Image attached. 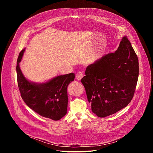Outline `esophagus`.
<instances>
[{
	"instance_id": "obj_1",
	"label": "esophagus",
	"mask_w": 153,
	"mask_h": 153,
	"mask_svg": "<svg viewBox=\"0 0 153 153\" xmlns=\"http://www.w3.org/2000/svg\"><path fill=\"white\" fill-rule=\"evenodd\" d=\"M83 76H84V74H83L82 72L79 71V72H78V73H76V79H77L78 80H80L82 79V78Z\"/></svg>"
}]
</instances>
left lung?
Segmentation results:
<instances>
[{
	"label": "left lung",
	"mask_w": 153,
	"mask_h": 153,
	"mask_svg": "<svg viewBox=\"0 0 153 153\" xmlns=\"http://www.w3.org/2000/svg\"><path fill=\"white\" fill-rule=\"evenodd\" d=\"M138 74L137 55L124 36L115 52L88 66L82 78L92 112L105 117L126 107L135 93Z\"/></svg>",
	"instance_id": "obj_1"
}]
</instances>
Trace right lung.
I'll return each mask as SVG.
<instances>
[{
  "mask_svg": "<svg viewBox=\"0 0 153 153\" xmlns=\"http://www.w3.org/2000/svg\"><path fill=\"white\" fill-rule=\"evenodd\" d=\"M25 49L19 54L16 63L17 82L25 104L44 117L58 121L67 113L68 85L75 79L71 73L59 75L45 83H34L26 79L20 68Z\"/></svg>",
  "mask_w": 153,
  "mask_h": 153,
  "instance_id": "1",
  "label": "right lung"
}]
</instances>
